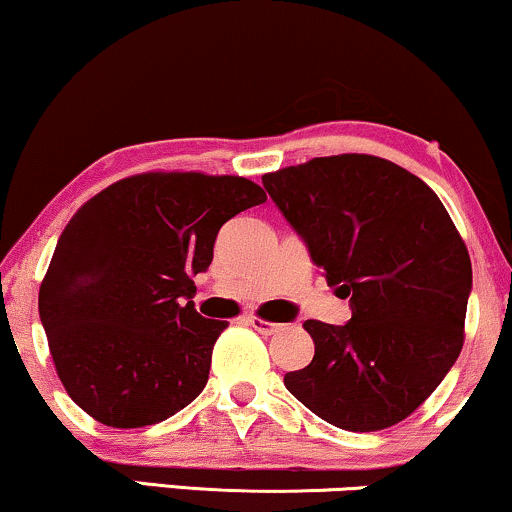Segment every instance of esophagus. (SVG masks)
<instances>
[{"mask_svg":"<svg viewBox=\"0 0 512 512\" xmlns=\"http://www.w3.org/2000/svg\"><path fill=\"white\" fill-rule=\"evenodd\" d=\"M248 322H250V327H255V330L264 334V337H272V334L281 330V325H276V322L262 320V317H248Z\"/></svg>","mask_w":512,"mask_h":512,"instance_id":"34e87169","label":"esophagus"}]
</instances>
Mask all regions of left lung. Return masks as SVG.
<instances>
[{"label": "left lung", "instance_id": "8db88e82", "mask_svg": "<svg viewBox=\"0 0 512 512\" xmlns=\"http://www.w3.org/2000/svg\"><path fill=\"white\" fill-rule=\"evenodd\" d=\"M262 185L351 308L344 325L303 322L315 356L284 375L286 390L344 431L399 424L462 351L472 262L443 202L366 154L313 158Z\"/></svg>", "mask_w": 512, "mask_h": 512}]
</instances>
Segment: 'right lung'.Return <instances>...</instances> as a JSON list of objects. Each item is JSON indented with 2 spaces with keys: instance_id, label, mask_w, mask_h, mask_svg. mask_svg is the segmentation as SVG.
<instances>
[{
  "instance_id": "1",
  "label": "right lung",
  "mask_w": 512,
  "mask_h": 512,
  "mask_svg": "<svg viewBox=\"0 0 512 512\" xmlns=\"http://www.w3.org/2000/svg\"><path fill=\"white\" fill-rule=\"evenodd\" d=\"M267 195L238 175L146 173L74 214L38 310L69 397L105 426L166 421L204 390L228 322L195 310L221 226Z\"/></svg>"
}]
</instances>
